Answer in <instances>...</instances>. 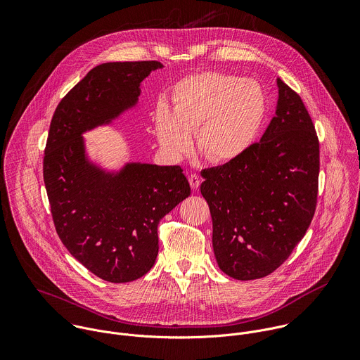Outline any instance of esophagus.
Masks as SVG:
<instances>
[{"mask_svg": "<svg viewBox=\"0 0 360 360\" xmlns=\"http://www.w3.org/2000/svg\"><path fill=\"white\" fill-rule=\"evenodd\" d=\"M188 181H189V184H191V186H192L193 189H196V188L200 185V178H199V175H196V174H191V175L188 176Z\"/></svg>", "mask_w": 360, "mask_h": 360, "instance_id": "obj_1", "label": "esophagus"}]
</instances>
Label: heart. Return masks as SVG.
<instances>
[{
	"label": "heart",
	"instance_id": "b5f03b06",
	"mask_svg": "<svg viewBox=\"0 0 360 360\" xmlns=\"http://www.w3.org/2000/svg\"><path fill=\"white\" fill-rule=\"evenodd\" d=\"M268 112L259 82L222 72H200L179 79L171 91L169 107L155 114L161 146L175 157L195 148L212 164L239 160L258 139Z\"/></svg>",
	"mask_w": 360,
	"mask_h": 360
}]
</instances>
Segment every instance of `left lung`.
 <instances>
[{"label":"left lung","mask_w":360,"mask_h":360,"mask_svg":"<svg viewBox=\"0 0 360 360\" xmlns=\"http://www.w3.org/2000/svg\"><path fill=\"white\" fill-rule=\"evenodd\" d=\"M278 86L276 117L261 141L239 160L200 172L217 262L239 281L276 271L316 210L321 162L315 125L299 94L279 78Z\"/></svg>","instance_id":"obj_1"}]
</instances>
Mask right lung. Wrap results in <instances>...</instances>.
<instances>
[{"instance_id":"right-lung-1","label":"right lung","mask_w":360,"mask_h":360,"mask_svg":"<svg viewBox=\"0 0 360 360\" xmlns=\"http://www.w3.org/2000/svg\"><path fill=\"white\" fill-rule=\"evenodd\" d=\"M158 61L92 68L58 104L44 152V184L56 231L74 258L112 283L143 276L158 255V225L191 193L182 168L128 164L117 175L85 160L81 134L136 104Z\"/></svg>"}]
</instances>
